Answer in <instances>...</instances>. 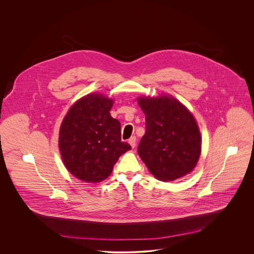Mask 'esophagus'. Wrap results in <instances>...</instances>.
Wrapping results in <instances>:
<instances>
[{
  "mask_svg": "<svg viewBox=\"0 0 254 254\" xmlns=\"http://www.w3.org/2000/svg\"><path fill=\"white\" fill-rule=\"evenodd\" d=\"M128 143L130 144V145L134 148L135 146H136V137L135 136H133V137H131L129 140H128Z\"/></svg>",
  "mask_w": 254,
  "mask_h": 254,
  "instance_id": "esophagus-1",
  "label": "esophagus"
}]
</instances>
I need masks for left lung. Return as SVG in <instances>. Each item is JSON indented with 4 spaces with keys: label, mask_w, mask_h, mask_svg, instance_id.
<instances>
[{
    "label": "left lung",
    "mask_w": 254,
    "mask_h": 254,
    "mask_svg": "<svg viewBox=\"0 0 254 254\" xmlns=\"http://www.w3.org/2000/svg\"><path fill=\"white\" fill-rule=\"evenodd\" d=\"M145 115V133L138 153L159 181L171 182L190 173L201 152V136L192 113L171 95L139 97Z\"/></svg>",
    "instance_id": "left-lung-1"
}]
</instances>
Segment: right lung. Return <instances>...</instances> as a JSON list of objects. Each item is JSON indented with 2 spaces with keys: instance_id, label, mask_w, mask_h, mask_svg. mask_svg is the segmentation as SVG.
Returning a JSON list of instances; mask_svg holds the SVG:
<instances>
[{
  "instance_id": "obj_1",
  "label": "right lung",
  "mask_w": 254,
  "mask_h": 254,
  "mask_svg": "<svg viewBox=\"0 0 254 254\" xmlns=\"http://www.w3.org/2000/svg\"><path fill=\"white\" fill-rule=\"evenodd\" d=\"M114 101L104 94H88L76 101L60 128L63 162L75 178L86 183L106 180L119 157L131 149L121 142V127L109 111Z\"/></svg>"
}]
</instances>
